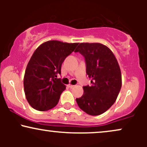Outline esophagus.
Here are the masks:
<instances>
[{
	"mask_svg": "<svg viewBox=\"0 0 147 147\" xmlns=\"http://www.w3.org/2000/svg\"><path fill=\"white\" fill-rule=\"evenodd\" d=\"M68 86L69 88H72V87L75 86H74V85H72V84H69L68 85Z\"/></svg>",
	"mask_w": 147,
	"mask_h": 147,
	"instance_id": "34e87169",
	"label": "esophagus"
}]
</instances>
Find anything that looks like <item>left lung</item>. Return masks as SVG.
Segmentation results:
<instances>
[{
    "instance_id": "obj_1",
    "label": "left lung",
    "mask_w": 147,
    "mask_h": 147,
    "mask_svg": "<svg viewBox=\"0 0 147 147\" xmlns=\"http://www.w3.org/2000/svg\"><path fill=\"white\" fill-rule=\"evenodd\" d=\"M85 58L90 86L76 99L79 107L90 115L104 113L114 104L122 87V74L113 52L99 43H81L75 50Z\"/></svg>"
}]
</instances>
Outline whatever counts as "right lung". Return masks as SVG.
<instances>
[{
    "mask_svg": "<svg viewBox=\"0 0 147 147\" xmlns=\"http://www.w3.org/2000/svg\"><path fill=\"white\" fill-rule=\"evenodd\" d=\"M78 43L48 41L36 48L25 70L23 85L27 100L37 111H48L57 106L65 86L57 79L63 61Z\"/></svg>",
    "mask_w": 147,
    "mask_h": 147,
    "instance_id": "obj_1",
    "label": "right lung"
}]
</instances>
